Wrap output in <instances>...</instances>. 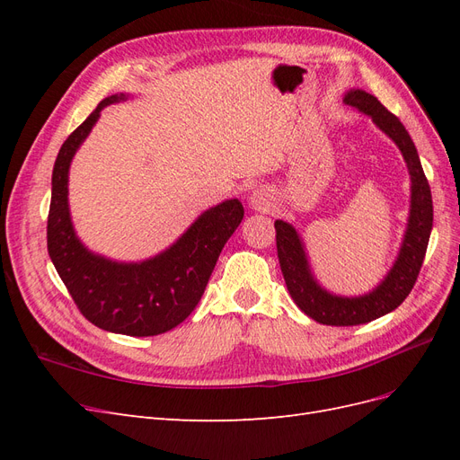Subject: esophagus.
I'll list each match as a JSON object with an SVG mask.
<instances>
[{
  "label": "esophagus",
  "mask_w": 460,
  "mask_h": 460,
  "mask_svg": "<svg viewBox=\"0 0 460 460\" xmlns=\"http://www.w3.org/2000/svg\"><path fill=\"white\" fill-rule=\"evenodd\" d=\"M272 201H274L272 190L267 186H259L249 193V205H252V208H255V211H269L272 207Z\"/></svg>",
  "instance_id": "obj_1"
}]
</instances>
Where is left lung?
<instances>
[{
	"label": "left lung",
	"instance_id": "obj_1",
	"mask_svg": "<svg viewBox=\"0 0 460 460\" xmlns=\"http://www.w3.org/2000/svg\"><path fill=\"white\" fill-rule=\"evenodd\" d=\"M343 103L372 119L389 140H392L407 163L411 176V207L407 228L402 234L399 253L384 280L363 296H338L316 280L311 269L307 247L291 222L276 220L278 261L291 299L313 320L326 326H357L395 311L407 299L420 272L426 247L434 222L429 184L424 176L419 151L401 120L365 90L351 88L345 92Z\"/></svg>",
	"mask_w": 460,
	"mask_h": 460
}]
</instances>
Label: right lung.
Wrapping results in <instances>:
<instances>
[{
	"label": "right lung",
	"instance_id": "1",
	"mask_svg": "<svg viewBox=\"0 0 460 460\" xmlns=\"http://www.w3.org/2000/svg\"><path fill=\"white\" fill-rule=\"evenodd\" d=\"M132 97H105L61 146L51 174L48 252L76 307L92 324L146 338L172 330L196 309L222 247L240 226L243 205L234 198L207 208L172 245L144 261L124 262L90 252L71 218L68 171L102 111Z\"/></svg>",
	"mask_w": 460,
	"mask_h": 460
}]
</instances>
